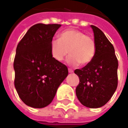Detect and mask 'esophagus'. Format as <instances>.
Listing matches in <instances>:
<instances>
[{"label":"esophagus","mask_w":128,"mask_h":128,"mask_svg":"<svg viewBox=\"0 0 128 128\" xmlns=\"http://www.w3.org/2000/svg\"><path fill=\"white\" fill-rule=\"evenodd\" d=\"M68 72L70 73H73V70L72 69H70V68H68Z\"/></svg>","instance_id":"1"}]
</instances>
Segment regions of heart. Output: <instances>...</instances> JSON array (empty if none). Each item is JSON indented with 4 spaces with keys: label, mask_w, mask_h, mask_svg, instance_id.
Segmentation results:
<instances>
[{
    "label": "heart",
    "mask_w": 128,
    "mask_h": 128,
    "mask_svg": "<svg viewBox=\"0 0 128 128\" xmlns=\"http://www.w3.org/2000/svg\"><path fill=\"white\" fill-rule=\"evenodd\" d=\"M96 49L95 41L92 37L73 28L63 31L59 39L52 40L50 44V54L55 61L62 62L69 52L67 64L71 66H76L80 63L89 64L95 56Z\"/></svg>",
    "instance_id": "heart-1"
}]
</instances>
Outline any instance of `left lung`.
I'll list each match as a JSON object with an SVG mask.
<instances>
[{
	"mask_svg": "<svg viewBox=\"0 0 128 128\" xmlns=\"http://www.w3.org/2000/svg\"><path fill=\"white\" fill-rule=\"evenodd\" d=\"M96 43L95 56L89 64L74 73L79 77L76 96L86 108L102 107L112 98L118 84V60L113 45L98 28L91 26Z\"/></svg>",
	"mask_w": 128,
	"mask_h": 128,
	"instance_id": "8db88e82",
	"label": "left lung"
}]
</instances>
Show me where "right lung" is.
Returning a JSON list of instances; mask_svg holds the SVG:
<instances>
[{
    "instance_id": "1",
    "label": "right lung",
    "mask_w": 128,
    "mask_h": 128,
    "mask_svg": "<svg viewBox=\"0 0 128 128\" xmlns=\"http://www.w3.org/2000/svg\"><path fill=\"white\" fill-rule=\"evenodd\" d=\"M60 24H38L18 43L14 58V86L24 103L34 108L48 106L68 76L66 65L52 58L50 44Z\"/></svg>"
}]
</instances>
